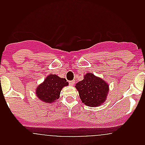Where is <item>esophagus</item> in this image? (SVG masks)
<instances>
[{
  "instance_id": "obj_1",
  "label": "esophagus",
  "mask_w": 145,
  "mask_h": 145,
  "mask_svg": "<svg viewBox=\"0 0 145 145\" xmlns=\"http://www.w3.org/2000/svg\"><path fill=\"white\" fill-rule=\"evenodd\" d=\"M74 83H75V81H69V85H70V86H74Z\"/></svg>"
}]
</instances>
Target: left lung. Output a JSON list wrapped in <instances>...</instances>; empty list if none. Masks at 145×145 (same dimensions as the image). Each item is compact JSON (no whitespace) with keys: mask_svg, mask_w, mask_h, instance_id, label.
I'll return each instance as SVG.
<instances>
[{"mask_svg":"<svg viewBox=\"0 0 145 145\" xmlns=\"http://www.w3.org/2000/svg\"><path fill=\"white\" fill-rule=\"evenodd\" d=\"M83 76V80L78 82L75 86L82 102L91 107L102 105L107 97L109 84L92 73H87Z\"/></svg>","mask_w":145,"mask_h":145,"instance_id":"obj_1","label":"left lung"}]
</instances>
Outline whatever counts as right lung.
I'll return each instance as SVG.
<instances>
[{
	"mask_svg": "<svg viewBox=\"0 0 145 145\" xmlns=\"http://www.w3.org/2000/svg\"><path fill=\"white\" fill-rule=\"evenodd\" d=\"M68 85L65 78H60L55 74H50L36 88V96L45 103H53L59 98L62 89Z\"/></svg>",
	"mask_w": 145,
	"mask_h": 145,
	"instance_id": "add662e5",
	"label": "right lung"
}]
</instances>
